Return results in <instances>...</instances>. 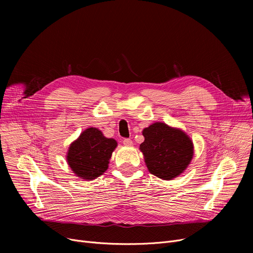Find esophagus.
<instances>
[{
    "mask_svg": "<svg viewBox=\"0 0 253 253\" xmlns=\"http://www.w3.org/2000/svg\"><path fill=\"white\" fill-rule=\"evenodd\" d=\"M123 144L125 145V147H131V145L133 144V141H132L130 138H125L123 140Z\"/></svg>",
    "mask_w": 253,
    "mask_h": 253,
    "instance_id": "esophagus-1",
    "label": "esophagus"
}]
</instances>
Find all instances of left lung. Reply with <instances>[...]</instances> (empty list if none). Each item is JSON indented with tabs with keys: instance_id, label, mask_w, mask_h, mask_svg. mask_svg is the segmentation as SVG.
<instances>
[{
	"instance_id": "left-lung-1",
	"label": "left lung",
	"mask_w": 253,
	"mask_h": 253,
	"mask_svg": "<svg viewBox=\"0 0 253 253\" xmlns=\"http://www.w3.org/2000/svg\"><path fill=\"white\" fill-rule=\"evenodd\" d=\"M142 135L144 141L139 150L152 174L171 180L188 168L194 156V143L184 131L156 122L144 128Z\"/></svg>"
}]
</instances>
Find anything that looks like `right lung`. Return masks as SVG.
<instances>
[{
  "label": "right lung",
  "mask_w": 253,
  "mask_h": 253,
  "mask_svg": "<svg viewBox=\"0 0 253 253\" xmlns=\"http://www.w3.org/2000/svg\"><path fill=\"white\" fill-rule=\"evenodd\" d=\"M117 145L114 138L105 137L98 128L89 127L70 144L66 162L78 177L93 180L109 168Z\"/></svg>",
  "instance_id": "obj_1"
}]
</instances>
